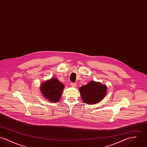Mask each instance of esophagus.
Segmentation results:
<instances>
[{"instance_id": "esophagus-1", "label": "esophagus", "mask_w": 147, "mask_h": 147, "mask_svg": "<svg viewBox=\"0 0 147 147\" xmlns=\"http://www.w3.org/2000/svg\"><path fill=\"white\" fill-rule=\"evenodd\" d=\"M70 86L73 87H76L77 86V84L76 83H70Z\"/></svg>"}]
</instances>
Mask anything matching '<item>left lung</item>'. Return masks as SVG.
Returning a JSON list of instances; mask_svg holds the SVG:
<instances>
[{
  "label": "left lung",
  "mask_w": 147,
  "mask_h": 147,
  "mask_svg": "<svg viewBox=\"0 0 147 147\" xmlns=\"http://www.w3.org/2000/svg\"><path fill=\"white\" fill-rule=\"evenodd\" d=\"M107 90L106 86L100 82L92 81L80 87V91L83 101L91 105L96 104L103 99L105 96Z\"/></svg>",
  "instance_id": "8db88e82"
}]
</instances>
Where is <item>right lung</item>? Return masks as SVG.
Instances as JSON below:
<instances>
[{"mask_svg": "<svg viewBox=\"0 0 147 147\" xmlns=\"http://www.w3.org/2000/svg\"><path fill=\"white\" fill-rule=\"evenodd\" d=\"M64 86L57 79L52 78L42 83L40 91L45 98L52 102H58L61 96Z\"/></svg>", "mask_w": 147, "mask_h": 147, "instance_id": "obj_1", "label": "right lung"}]
</instances>
